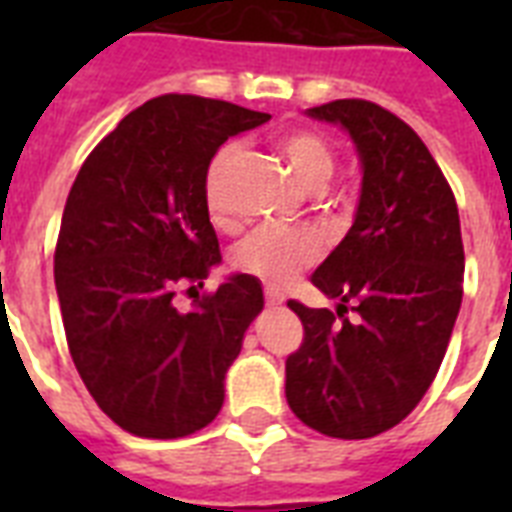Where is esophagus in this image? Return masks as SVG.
<instances>
[{"label": "esophagus", "mask_w": 512, "mask_h": 512, "mask_svg": "<svg viewBox=\"0 0 512 512\" xmlns=\"http://www.w3.org/2000/svg\"><path fill=\"white\" fill-rule=\"evenodd\" d=\"M284 300H287V297L281 295L279 289H273V287L265 289V303H268V305H281Z\"/></svg>", "instance_id": "esophagus-1"}]
</instances>
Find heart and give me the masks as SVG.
I'll use <instances>...</instances> for the list:
<instances>
[{
  "label": "heart",
  "instance_id": "heart-1",
  "mask_svg": "<svg viewBox=\"0 0 512 512\" xmlns=\"http://www.w3.org/2000/svg\"><path fill=\"white\" fill-rule=\"evenodd\" d=\"M279 151L287 159L289 170L295 172L300 183L311 191L319 185H327L335 172V156L332 148L308 130H287L279 135ZM239 154L236 143H228L209 162L204 177V201L212 223L223 225L228 220V201H225V177L231 170L233 159ZM321 244L311 231L297 228H260L249 233L233 249L231 263L239 273L255 276L263 284H284L292 276L308 268L319 257Z\"/></svg>",
  "mask_w": 512,
  "mask_h": 512
}]
</instances>
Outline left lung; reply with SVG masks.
I'll return each instance as SVG.
<instances>
[{"label":"left lung","instance_id":"obj_1","mask_svg":"<svg viewBox=\"0 0 512 512\" xmlns=\"http://www.w3.org/2000/svg\"><path fill=\"white\" fill-rule=\"evenodd\" d=\"M305 114L348 132L361 196L350 231L311 276L340 300L341 321L327 308L287 303L305 327L287 358V401L324 436L372 438L420 404L444 361L462 305L460 212L436 159L396 114L369 100Z\"/></svg>","mask_w":512,"mask_h":512}]
</instances>
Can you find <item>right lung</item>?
Returning a JSON list of instances; mask_svg holds the SVG:
<instances>
[{"label":"right lung","mask_w":512,"mask_h":512,"mask_svg":"<svg viewBox=\"0 0 512 512\" xmlns=\"http://www.w3.org/2000/svg\"><path fill=\"white\" fill-rule=\"evenodd\" d=\"M268 119L162 95L124 116L71 185L55 247L68 350L100 409L135 436L183 438L215 420L225 372L263 311V287L247 273L188 311L172 297L223 263L204 201L209 162Z\"/></svg>","instance_id":"1"}]
</instances>
